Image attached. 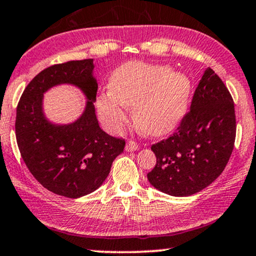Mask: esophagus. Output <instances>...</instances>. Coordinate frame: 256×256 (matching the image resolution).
<instances>
[{
	"label": "esophagus",
	"mask_w": 256,
	"mask_h": 256,
	"mask_svg": "<svg viewBox=\"0 0 256 256\" xmlns=\"http://www.w3.org/2000/svg\"><path fill=\"white\" fill-rule=\"evenodd\" d=\"M140 149V146L134 140H128L125 146L126 152H136V150Z\"/></svg>",
	"instance_id": "1"
}]
</instances>
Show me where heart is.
I'll list each match as a JSON object with an SVG mask.
<instances>
[{
  "mask_svg": "<svg viewBox=\"0 0 256 256\" xmlns=\"http://www.w3.org/2000/svg\"><path fill=\"white\" fill-rule=\"evenodd\" d=\"M110 90L96 98L107 130L119 132L128 120L126 106H134L137 128L149 136H163L176 128L188 107L192 84L184 74L167 66L128 62L113 72Z\"/></svg>",
  "mask_w": 256,
  "mask_h": 256,
  "instance_id": "obj_1",
  "label": "heart"
}]
</instances>
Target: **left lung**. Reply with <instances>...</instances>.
Masks as SVG:
<instances>
[{
	"label": "left lung",
	"instance_id": "left-lung-1",
	"mask_svg": "<svg viewBox=\"0 0 256 256\" xmlns=\"http://www.w3.org/2000/svg\"><path fill=\"white\" fill-rule=\"evenodd\" d=\"M236 116L229 90L211 68L174 134L154 144L156 166L148 180L166 194L187 196L214 182L232 156Z\"/></svg>",
	"mask_w": 256,
	"mask_h": 256
}]
</instances>
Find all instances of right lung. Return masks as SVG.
<instances>
[{"label":"right lung","mask_w":256,"mask_h":256,"mask_svg":"<svg viewBox=\"0 0 256 256\" xmlns=\"http://www.w3.org/2000/svg\"><path fill=\"white\" fill-rule=\"evenodd\" d=\"M93 70V60L46 68L28 83L16 108L15 134L27 168L46 190L66 198L98 190L125 146L124 140L110 136L98 126ZM60 84L78 88L88 100L82 114L70 124L50 122L42 107L46 92Z\"/></svg>","instance_id":"add662e5"}]
</instances>
